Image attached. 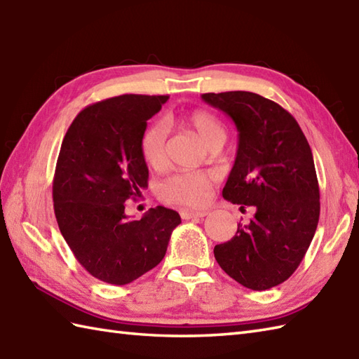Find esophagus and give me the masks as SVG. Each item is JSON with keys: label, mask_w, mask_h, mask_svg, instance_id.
<instances>
[{"label": "esophagus", "mask_w": 359, "mask_h": 359, "mask_svg": "<svg viewBox=\"0 0 359 359\" xmlns=\"http://www.w3.org/2000/svg\"><path fill=\"white\" fill-rule=\"evenodd\" d=\"M208 215V211H180L182 219H196V217H205Z\"/></svg>", "instance_id": "1"}]
</instances>
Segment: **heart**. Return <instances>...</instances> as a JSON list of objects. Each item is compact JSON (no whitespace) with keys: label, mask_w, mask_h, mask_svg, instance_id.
Returning <instances> with one entry per match:
<instances>
[{"label":"heart","mask_w":359,"mask_h":359,"mask_svg":"<svg viewBox=\"0 0 359 359\" xmlns=\"http://www.w3.org/2000/svg\"><path fill=\"white\" fill-rule=\"evenodd\" d=\"M184 123L199 137L205 147L220 148L225 140V128L220 118L205 109L191 111L184 117ZM142 152L147 162L160 168L166 160V128L162 121L152 123L142 139ZM212 179L205 172H185L165 180L158 189V196L172 207L191 208L201 207L208 199Z\"/></svg>","instance_id":"heart-1"}]
</instances>
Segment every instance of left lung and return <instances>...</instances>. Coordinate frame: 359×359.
<instances>
[{
	"label": "left lung",
	"instance_id": "8db88e82",
	"mask_svg": "<svg viewBox=\"0 0 359 359\" xmlns=\"http://www.w3.org/2000/svg\"><path fill=\"white\" fill-rule=\"evenodd\" d=\"M202 100L225 112L239 133L224 199L255 208L231 241L215 247V257L243 287H276L299 266L318 226L321 207L310 144L292 114L262 95L231 90L202 94Z\"/></svg>",
	"mask_w": 359,
	"mask_h": 359
}]
</instances>
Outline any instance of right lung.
I'll return each mask as SVG.
<instances>
[{
	"label": "right lung",
	"instance_id": "obj_1",
	"mask_svg": "<svg viewBox=\"0 0 359 359\" xmlns=\"http://www.w3.org/2000/svg\"><path fill=\"white\" fill-rule=\"evenodd\" d=\"M168 98L125 94L90 104L75 117L60 149L52 187L60 231L77 261L112 285L158 265L182 222L165 207L140 220L125 215V202L148 187L142 139Z\"/></svg>",
	"mask_w": 359,
	"mask_h": 359
}]
</instances>
